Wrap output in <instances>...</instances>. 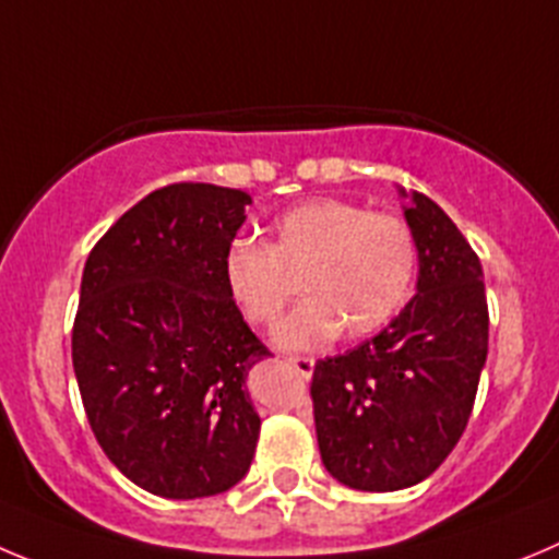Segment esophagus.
<instances>
[{
  "label": "esophagus",
  "mask_w": 559,
  "mask_h": 559,
  "mask_svg": "<svg viewBox=\"0 0 559 559\" xmlns=\"http://www.w3.org/2000/svg\"><path fill=\"white\" fill-rule=\"evenodd\" d=\"M289 364L297 369V374H304V378H311V372H314V358L297 356V358H289Z\"/></svg>",
  "instance_id": "obj_1"
}]
</instances>
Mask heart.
<instances>
[{"mask_svg": "<svg viewBox=\"0 0 559 559\" xmlns=\"http://www.w3.org/2000/svg\"><path fill=\"white\" fill-rule=\"evenodd\" d=\"M419 248L408 223L344 198H311L281 212L270 245L234 239L223 281L255 328H270L300 281L306 300L281 322V350H320L338 333L361 338L389 325L411 295Z\"/></svg>", "mask_w": 559, "mask_h": 559, "instance_id": "obj_1", "label": "heart"}]
</instances>
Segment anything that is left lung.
<instances>
[{"label":"left lung","instance_id":"8db88e82","mask_svg":"<svg viewBox=\"0 0 559 559\" xmlns=\"http://www.w3.org/2000/svg\"><path fill=\"white\" fill-rule=\"evenodd\" d=\"M405 221L419 248L416 295L378 336L320 361L311 378L322 463L356 491L411 488L447 461L488 356L477 253L421 192H411Z\"/></svg>","mask_w":559,"mask_h":559}]
</instances>
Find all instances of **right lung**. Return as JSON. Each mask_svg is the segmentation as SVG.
<instances>
[{"label":"right lung","mask_w":559,"mask_h":559,"mask_svg":"<svg viewBox=\"0 0 559 559\" xmlns=\"http://www.w3.org/2000/svg\"><path fill=\"white\" fill-rule=\"evenodd\" d=\"M248 203L231 187H162L85 262L71 333L82 405L104 455L154 497H215L253 461L262 419L245 378L270 350L223 281Z\"/></svg>","instance_id":"obj_1"}]
</instances>
